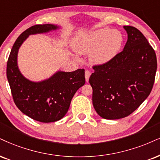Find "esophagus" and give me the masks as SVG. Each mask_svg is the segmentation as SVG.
Segmentation results:
<instances>
[{"mask_svg": "<svg viewBox=\"0 0 160 160\" xmlns=\"http://www.w3.org/2000/svg\"><path fill=\"white\" fill-rule=\"evenodd\" d=\"M90 75H91V72H90L89 71H88V70L86 71V72H85V78H86V82L88 81V79H89Z\"/></svg>", "mask_w": 160, "mask_h": 160, "instance_id": "1", "label": "esophagus"}]
</instances>
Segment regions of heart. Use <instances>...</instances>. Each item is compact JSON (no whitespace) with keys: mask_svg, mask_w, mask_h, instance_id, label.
I'll list each match as a JSON object with an SVG mask.
<instances>
[{"mask_svg":"<svg viewBox=\"0 0 160 160\" xmlns=\"http://www.w3.org/2000/svg\"><path fill=\"white\" fill-rule=\"evenodd\" d=\"M124 36L119 30L103 28L79 37L74 47L81 54L91 53V61L100 65L114 58L122 48Z\"/></svg>","mask_w":160,"mask_h":160,"instance_id":"obj_1","label":"heart"}]
</instances>
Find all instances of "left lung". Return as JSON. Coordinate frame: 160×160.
Instances as JSON below:
<instances>
[{"label":"left lung","mask_w":160,"mask_h":160,"mask_svg":"<svg viewBox=\"0 0 160 160\" xmlns=\"http://www.w3.org/2000/svg\"><path fill=\"white\" fill-rule=\"evenodd\" d=\"M124 50L104 64L95 65L89 78L92 103L100 116L119 119L133 112L151 93L157 68V56L138 29L124 26Z\"/></svg>","instance_id":"obj_1"}]
</instances>
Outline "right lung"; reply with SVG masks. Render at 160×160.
Here are the masks:
<instances>
[{"mask_svg": "<svg viewBox=\"0 0 160 160\" xmlns=\"http://www.w3.org/2000/svg\"><path fill=\"white\" fill-rule=\"evenodd\" d=\"M53 24H36L27 29L12 46L7 65V77L13 101L25 115L40 122L60 120L65 116L76 92L85 84V70L59 72L48 80L34 82L22 76L17 65L19 47L30 34L56 30Z\"/></svg>", "mask_w": 160, "mask_h": 160, "instance_id": "add662e5", "label": "right lung"}]
</instances>
